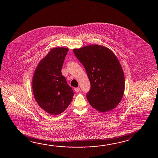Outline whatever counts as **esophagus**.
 Instances as JSON below:
<instances>
[{
	"mask_svg": "<svg viewBox=\"0 0 158 158\" xmlns=\"http://www.w3.org/2000/svg\"><path fill=\"white\" fill-rule=\"evenodd\" d=\"M74 90L75 91L78 92V91H80V88H79V87H75L74 89Z\"/></svg>",
	"mask_w": 158,
	"mask_h": 158,
	"instance_id": "obj_1",
	"label": "esophagus"
}]
</instances>
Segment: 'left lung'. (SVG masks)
<instances>
[{"label": "left lung", "instance_id": "left-lung-1", "mask_svg": "<svg viewBox=\"0 0 158 158\" xmlns=\"http://www.w3.org/2000/svg\"><path fill=\"white\" fill-rule=\"evenodd\" d=\"M84 65L91 84L86 95L91 106L101 112L113 110L125 90V77L115 54L107 47L91 44L73 50Z\"/></svg>", "mask_w": 158, "mask_h": 158}]
</instances>
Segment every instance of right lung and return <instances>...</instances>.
Here are the masks:
<instances>
[{
  "label": "right lung",
  "mask_w": 158,
  "mask_h": 158,
  "mask_svg": "<svg viewBox=\"0 0 158 158\" xmlns=\"http://www.w3.org/2000/svg\"><path fill=\"white\" fill-rule=\"evenodd\" d=\"M64 47L52 48L40 60L34 72L32 90L37 103L51 115L63 112L72 101L74 93L61 73L68 51Z\"/></svg>",
  "instance_id": "add662e5"
}]
</instances>
